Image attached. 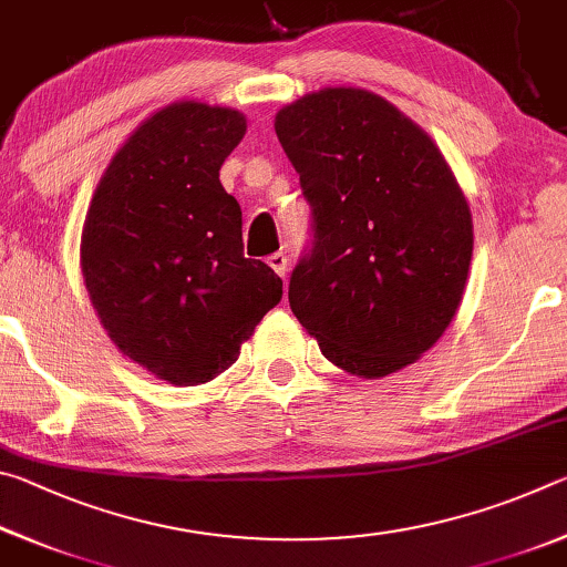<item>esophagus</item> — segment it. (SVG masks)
I'll return each instance as SVG.
<instances>
[{
  "instance_id": "obj_1",
  "label": "esophagus",
  "mask_w": 567,
  "mask_h": 567,
  "mask_svg": "<svg viewBox=\"0 0 567 567\" xmlns=\"http://www.w3.org/2000/svg\"><path fill=\"white\" fill-rule=\"evenodd\" d=\"M267 265H270L280 277L287 275V255L285 252H275V255L267 257Z\"/></svg>"
}]
</instances>
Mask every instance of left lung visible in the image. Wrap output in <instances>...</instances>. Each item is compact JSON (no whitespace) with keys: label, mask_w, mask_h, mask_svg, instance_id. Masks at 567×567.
<instances>
[{"label":"left lung","mask_w":567,"mask_h":567,"mask_svg":"<svg viewBox=\"0 0 567 567\" xmlns=\"http://www.w3.org/2000/svg\"><path fill=\"white\" fill-rule=\"evenodd\" d=\"M275 132L312 207L287 292L295 318L350 375L412 364L453 322L473 257L453 169L425 130L358 87L285 104Z\"/></svg>","instance_id":"8db88e82"}]
</instances>
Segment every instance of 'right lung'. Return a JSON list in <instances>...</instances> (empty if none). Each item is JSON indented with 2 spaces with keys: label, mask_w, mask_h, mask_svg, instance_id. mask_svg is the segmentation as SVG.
Returning <instances> with one entry per match:
<instances>
[{
  "label": "right lung",
  "mask_w": 567,
  "mask_h": 567,
  "mask_svg": "<svg viewBox=\"0 0 567 567\" xmlns=\"http://www.w3.org/2000/svg\"><path fill=\"white\" fill-rule=\"evenodd\" d=\"M245 114L175 102L132 132L104 169L82 229L94 312L142 368L172 385L225 372L282 297V280L243 252V209L219 167Z\"/></svg>",
  "instance_id": "obj_1"
}]
</instances>
